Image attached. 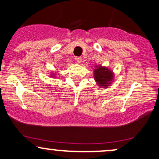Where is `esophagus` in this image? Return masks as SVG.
Masks as SVG:
<instances>
[{"mask_svg": "<svg viewBox=\"0 0 159 159\" xmlns=\"http://www.w3.org/2000/svg\"><path fill=\"white\" fill-rule=\"evenodd\" d=\"M75 61L77 63H81L82 61L81 57H75Z\"/></svg>", "mask_w": 159, "mask_h": 159, "instance_id": "1", "label": "esophagus"}]
</instances>
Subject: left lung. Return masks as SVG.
I'll return each mask as SVG.
<instances>
[{"label": "left lung", "mask_w": 159, "mask_h": 159, "mask_svg": "<svg viewBox=\"0 0 159 159\" xmlns=\"http://www.w3.org/2000/svg\"><path fill=\"white\" fill-rule=\"evenodd\" d=\"M95 79L101 87H105L112 80V72L107 68L98 66L94 72Z\"/></svg>", "instance_id": "1"}]
</instances>
